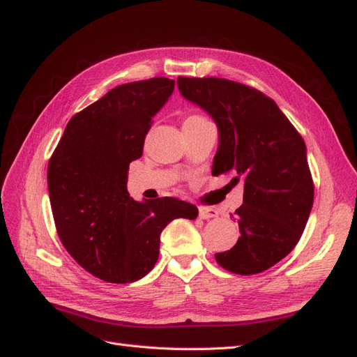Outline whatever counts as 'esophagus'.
<instances>
[{"instance_id": "1", "label": "esophagus", "mask_w": 357, "mask_h": 357, "mask_svg": "<svg viewBox=\"0 0 357 357\" xmlns=\"http://www.w3.org/2000/svg\"><path fill=\"white\" fill-rule=\"evenodd\" d=\"M213 218H218V211L211 207H199V219L208 220Z\"/></svg>"}]
</instances>
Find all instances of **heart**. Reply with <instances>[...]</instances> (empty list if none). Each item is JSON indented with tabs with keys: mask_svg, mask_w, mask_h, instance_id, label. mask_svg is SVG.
I'll list each match as a JSON object with an SVG mask.
<instances>
[{
	"mask_svg": "<svg viewBox=\"0 0 357 357\" xmlns=\"http://www.w3.org/2000/svg\"><path fill=\"white\" fill-rule=\"evenodd\" d=\"M193 119H205L204 116H201V114H192V116H189L186 121H193Z\"/></svg>",
	"mask_w": 357,
	"mask_h": 357,
	"instance_id": "1",
	"label": "heart"
}]
</instances>
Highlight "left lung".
<instances>
[{"instance_id":"8db88e82","label":"left lung","mask_w":357,"mask_h":357,"mask_svg":"<svg viewBox=\"0 0 357 357\" xmlns=\"http://www.w3.org/2000/svg\"><path fill=\"white\" fill-rule=\"evenodd\" d=\"M180 93L207 112L219 128L213 176L234 171L244 183L236 208L241 236L215 253L226 271L252 275L282 261L298 244L314 199L305 143L269 96L218 77H180Z\"/></svg>"}]
</instances>
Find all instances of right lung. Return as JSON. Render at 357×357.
<instances>
[{
    "instance_id": "right-lung-1",
    "label": "right lung",
    "mask_w": 357,
    "mask_h": 357,
    "mask_svg": "<svg viewBox=\"0 0 357 357\" xmlns=\"http://www.w3.org/2000/svg\"><path fill=\"white\" fill-rule=\"evenodd\" d=\"M176 82L153 77L125 83L71 117L47 167L59 240L86 271L107 283H132L152 271L159 238L174 219L198 208L177 198L138 202L126 183L142 158L152 119Z\"/></svg>"
}]
</instances>
